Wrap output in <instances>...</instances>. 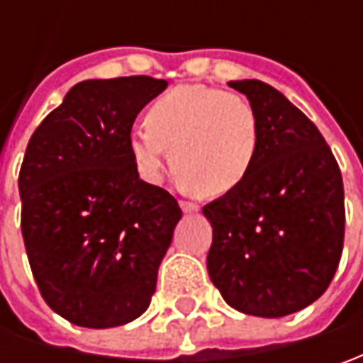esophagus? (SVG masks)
<instances>
[{
	"label": "esophagus",
	"mask_w": 363,
	"mask_h": 363,
	"mask_svg": "<svg viewBox=\"0 0 363 363\" xmlns=\"http://www.w3.org/2000/svg\"><path fill=\"white\" fill-rule=\"evenodd\" d=\"M179 208H182L186 214H194V212H198V210H200V206H198V203L186 202V200H182V202H179Z\"/></svg>",
	"instance_id": "obj_1"
}]
</instances>
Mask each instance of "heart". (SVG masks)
Instances as JSON below:
<instances>
[{
  "label": "heart",
  "instance_id": "1",
  "mask_svg": "<svg viewBox=\"0 0 363 363\" xmlns=\"http://www.w3.org/2000/svg\"><path fill=\"white\" fill-rule=\"evenodd\" d=\"M131 157L147 179H157L167 160L189 189L216 198L236 189L255 167L260 123L240 94L202 84L175 86L155 99L145 127L127 137Z\"/></svg>",
  "mask_w": 363,
  "mask_h": 363
}]
</instances>
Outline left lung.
Instances as JSON below:
<instances>
[{
    "label": "left lung",
    "mask_w": 363,
    "mask_h": 363,
    "mask_svg": "<svg viewBox=\"0 0 363 363\" xmlns=\"http://www.w3.org/2000/svg\"><path fill=\"white\" fill-rule=\"evenodd\" d=\"M260 123L242 184L203 206L212 224L208 272L224 301L257 317H285L317 301L337 271L345 232L340 165L311 121L260 80H232Z\"/></svg>",
    "instance_id": "left-lung-1"
}]
</instances>
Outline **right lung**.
<instances>
[{
  "label": "right lung",
  "mask_w": 363,
  "mask_h": 363,
  "mask_svg": "<svg viewBox=\"0 0 363 363\" xmlns=\"http://www.w3.org/2000/svg\"><path fill=\"white\" fill-rule=\"evenodd\" d=\"M165 86L151 77L82 80L26 149L18 186L28 260L50 309L80 328L125 325L155 293L182 210L139 177L127 137Z\"/></svg>",
  "instance_id": "add662e5"
}]
</instances>
